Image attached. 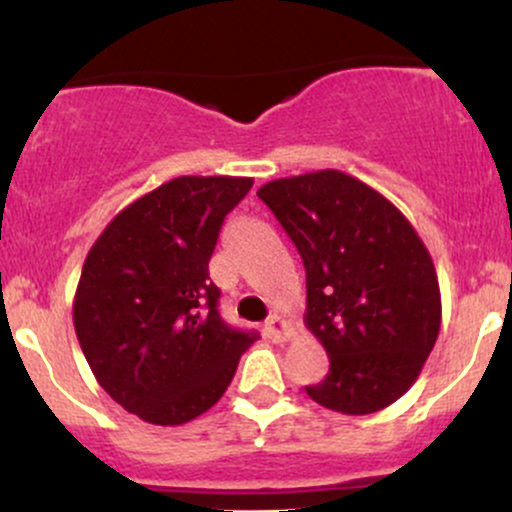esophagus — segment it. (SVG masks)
Returning a JSON list of instances; mask_svg holds the SVG:
<instances>
[{"instance_id":"obj_1","label":"esophagus","mask_w":512,"mask_h":512,"mask_svg":"<svg viewBox=\"0 0 512 512\" xmlns=\"http://www.w3.org/2000/svg\"><path fill=\"white\" fill-rule=\"evenodd\" d=\"M264 334H267L272 342H286L293 334V327L286 320H281L279 315H269L264 322Z\"/></svg>"}]
</instances>
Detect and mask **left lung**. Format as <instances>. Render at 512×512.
Wrapping results in <instances>:
<instances>
[{
    "label": "left lung",
    "instance_id": "8db88e82",
    "mask_svg": "<svg viewBox=\"0 0 512 512\" xmlns=\"http://www.w3.org/2000/svg\"><path fill=\"white\" fill-rule=\"evenodd\" d=\"M257 197L305 267V325L330 370L310 399L342 414L390 407L419 378L440 332L436 267L395 204L342 170L281 178Z\"/></svg>",
    "mask_w": 512,
    "mask_h": 512
}]
</instances>
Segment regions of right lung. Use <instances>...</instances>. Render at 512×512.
<instances>
[{"mask_svg":"<svg viewBox=\"0 0 512 512\" xmlns=\"http://www.w3.org/2000/svg\"><path fill=\"white\" fill-rule=\"evenodd\" d=\"M252 178L182 175L122 209L88 252L74 330L98 385L156 426L219 402L260 334L226 325L209 260Z\"/></svg>","mask_w":512,"mask_h":512,"instance_id":"right-lung-1","label":"right lung"}]
</instances>
